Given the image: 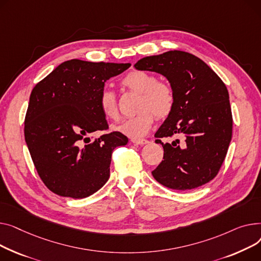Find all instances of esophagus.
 Returning <instances> with one entry per match:
<instances>
[{
  "label": "esophagus",
  "instance_id": "34e87169",
  "mask_svg": "<svg viewBox=\"0 0 261 261\" xmlns=\"http://www.w3.org/2000/svg\"><path fill=\"white\" fill-rule=\"evenodd\" d=\"M132 142L136 145H144V144L148 143V140H146V139H133Z\"/></svg>",
  "mask_w": 261,
  "mask_h": 261
}]
</instances>
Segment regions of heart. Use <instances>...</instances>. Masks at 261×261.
Returning <instances> with one entry per match:
<instances>
[{"label": "heart", "mask_w": 261, "mask_h": 261, "mask_svg": "<svg viewBox=\"0 0 261 261\" xmlns=\"http://www.w3.org/2000/svg\"><path fill=\"white\" fill-rule=\"evenodd\" d=\"M123 86L129 90L140 94L138 110L135 116L122 120L114 128L130 138H141L145 136L152 123L154 114L162 119L170 115L173 110L175 96L172 87L165 82H158L156 75L143 70H133L123 80ZM99 106L104 117L116 120L119 117L116 95L112 90L103 89L99 97Z\"/></svg>", "instance_id": "heart-1"}]
</instances>
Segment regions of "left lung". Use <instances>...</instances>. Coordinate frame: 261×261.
Returning a JSON list of instances; mask_svg holds the SVG:
<instances>
[{
    "mask_svg": "<svg viewBox=\"0 0 261 261\" xmlns=\"http://www.w3.org/2000/svg\"><path fill=\"white\" fill-rule=\"evenodd\" d=\"M137 70L165 76L175 96L173 110L155 134L180 136L162 144L164 156L151 172L160 185L176 191L201 187L215 178L232 139L233 119L228 91L222 80L196 56L180 50L145 57Z\"/></svg>",
    "mask_w": 261,
    "mask_h": 261,
    "instance_id": "obj_1",
    "label": "left lung"
}]
</instances>
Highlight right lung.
<instances>
[{"label":"right lung","instance_id":"add662e5","mask_svg":"<svg viewBox=\"0 0 261 261\" xmlns=\"http://www.w3.org/2000/svg\"><path fill=\"white\" fill-rule=\"evenodd\" d=\"M129 63L73 59L57 66L33 89L25 117V141L37 172L51 192L82 199L110 178L112 152L126 145L119 132L91 141L88 135L109 127L99 97L105 82Z\"/></svg>","mask_w":261,"mask_h":261}]
</instances>
